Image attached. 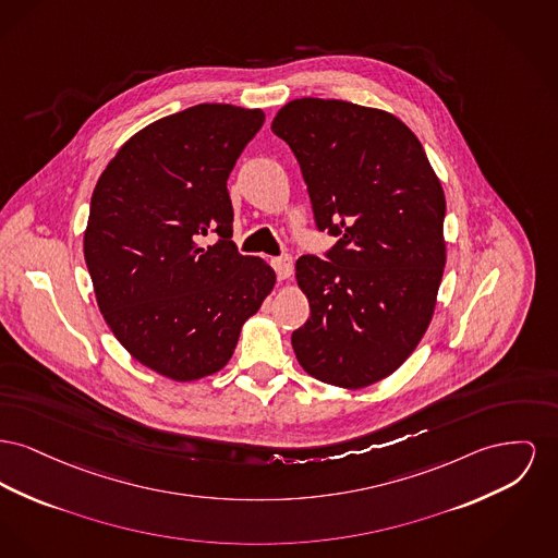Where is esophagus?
<instances>
[{"mask_svg": "<svg viewBox=\"0 0 558 558\" xmlns=\"http://www.w3.org/2000/svg\"><path fill=\"white\" fill-rule=\"evenodd\" d=\"M271 267L276 269L278 280H287L293 274V259L289 255H280L271 259Z\"/></svg>", "mask_w": 558, "mask_h": 558, "instance_id": "obj_1", "label": "esophagus"}]
</instances>
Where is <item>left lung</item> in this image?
I'll list each match as a JSON object with an SVG mask.
<instances>
[{"label":"left lung","mask_w":558,"mask_h":558,"mask_svg":"<svg viewBox=\"0 0 558 558\" xmlns=\"http://www.w3.org/2000/svg\"><path fill=\"white\" fill-rule=\"evenodd\" d=\"M271 131L295 154L316 230L337 242L296 262L310 318L293 330L316 379L364 388L424 337L445 267V194L417 136L392 113L335 99L284 105Z\"/></svg>","instance_id":"left-lung-1"}]
</instances>
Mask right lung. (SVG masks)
<instances>
[{
  "label": "right lung",
  "mask_w": 558,
  "mask_h": 558,
  "mask_svg": "<svg viewBox=\"0 0 558 558\" xmlns=\"http://www.w3.org/2000/svg\"><path fill=\"white\" fill-rule=\"evenodd\" d=\"M263 122L262 109L219 102L166 116L118 151L90 199L84 257L100 312L170 379L223 368L274 289V269L231 242L228 177Z\"/></svg>",
  "instance_id": "obj_1"
}]
</instances>
